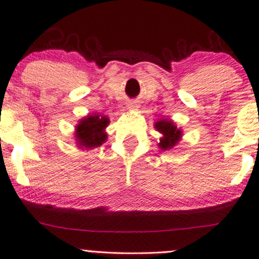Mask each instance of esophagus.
<instances>
[{
    "label": "esophagus",
    "mask_w": 259,
    "mask_h": 259,
    "mask_svg": "<svg viewBox=\"0 0 259 259\" xmlns=\"http://www.w3.org/2000/svg\"><path fill=\"white\" fill-rule=\"evenodd\" d=\"M130 108H138V105H136V103H132V105H130Z\"/></svg>",
    "instance_id": "34e87169"
}]
</instances>
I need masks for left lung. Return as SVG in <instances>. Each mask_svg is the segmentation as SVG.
<instances>
[{"mask_svg": "<svg viewBox=\"0 0 259 259\" xmlns=\"http://www.w3.org/2000/svg\"><path fill=\"white\" fill-rule=\"evenodd\" d=\"M154 129L158 132L160 135L158 147L162 151L171 150L174 146L179 144V141L183 138V130L175 125V123L171 119H159L154 123Z\"/></svg>", "mask_w": 259, "mask_h": 259, "instance_id": "8db88e82", "label": "left lung"}]
</instances>
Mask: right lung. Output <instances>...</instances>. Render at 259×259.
I'll list each match as a JSON object with an SVG mask.
<instances>
[{
    "instance_id": "obj_1",
    "label": "right lung",
    "mask_w": 259,
    "mask_h": 259,
    "mask_svg": "<svg viewBox=\"0 0 259 259\" xmlns=\"http://www.w3.org/2000/svg\"><path fill=\"white\" fill-rule=\"evenodd\" d=\"M108 124V117L99 113L88 114L80 119L74 132L78 147L81 150H92L101 146L108 138L106 133Z\"/></svg>"
}]
</instances>
